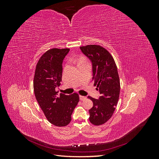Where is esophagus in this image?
Segmentation results:
<instances>
[{
    "label": "esophagus",
    "instance_id": "1",
    "mask_svg": "<svg viewBox=\"0 0 159 159\" xmlns=\"http://www.w3.org/2000/svg\"><path fill=\"white\" fill-rule=\"evenodd\" d=\"M79 98L80 100L82 101V100L85 99L86 98V97H85V96H83V95H79Z\"/></svg>",
    "mask_w": 159,
    "mask_h": 159
}]
</instances>
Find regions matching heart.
Instances as JSON below:
<instances>
[{
  "label": "heart",
  "mask_w": 159,
  "mask_h": 159,
  "mask_svg": "<svg viewBox=\"0 0 159 159\" xmlns=\"http://www.w3.org/2000/svg\"><path fill=\"white\" fill-rule=\"evenodd\" d=\"M77 61H78V64H80L81 63H84V62H86L88 61H87V59L85 58V57L84 56H78V58H77Z\"/></svg>",
  "instance_id": "1"
}]
</instances>
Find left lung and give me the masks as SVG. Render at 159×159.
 Listing matches in <instances>:
<instances>
[{"label":"left lung","instance_id":"obj_1","mask_svg":"<svg viewBox=\"0 0 159 159\" xmlns=\"http://www.w3.org/2000/svg\"><path fill=\"white\" fill-rule=\"evenodd\" d=\"M83 54L92 64L94 85L97 86L100 96L94 99L93 107L89 110V121L95 125H101L111 117L120 93V80L113 57L104 48L98 45L80 47Z\"/></svg>","mask_w":159,"mask_h":159}]
</instances>
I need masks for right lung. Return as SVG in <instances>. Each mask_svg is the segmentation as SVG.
<instances>
[{"instance_id":"add662e5","label":"right lung","mask_w":159,"mask_h":159,"mask_svg":"<svg viewBox=\"0 0 159 159\" xmlns=\"http://www.w3.org/2000/svg\"><path fill=\"white\" fill-rule=\"evenodd\" d=\"M69 48H52L38 60L34 78V91L37 102L46 117L57 127L68 125L71 114L79 102V95L58 94L56 88L61 81L62 63Z\"/></svg>"}]
</instances>
